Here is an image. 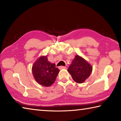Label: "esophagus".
<instances>
[{
  "label": "esophagus",
  "mask_w": 121,
  "mask_h": 121,
  "mask_svg": "<svg viewBox=\"0 0 121 121\" xmlns=\"http://www.w3.org/2000/svg\"><path fill=\"white\" fill-rule=\"evenodd\" d=\"M59 68L60 69H66V67L65 66H60L59 67Z\"/></svg>",
  "instance_id": "obj_1"
}]
</instances>
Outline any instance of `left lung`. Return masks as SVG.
<instances>
[{"mask_svg": "<svg viewBox=\"0 0 121 121\" xmlns=\"http://www.w3.org/2000/svg\"><path fill=\"white\" fill-rule=\"evenodd\" d=\"M67 70L73 81L77 83H82L90 76L92 67L84 59L76 55Z\"/></svg>", "mask_w": 121, "mask_h": 121, "instance_id": "8db88e82", "label": "left lung"}]
</instances>
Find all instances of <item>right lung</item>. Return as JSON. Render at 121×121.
I'll list each match as a JSON object with an SVG mask.
<instances>
[{"mask_svg": "<svg viewBox=\"0 0 121 121\" xmlns=\"http://www.w3.org/2000/svg\"><path fill=\"white\" fill-rule=\"evenodd\" d=\"M34 77L38 84L44 86H50L54 83L60 70L54 63L48 61L47 56L38 58L32 65Z\"/></svg>", "mask_w": 121, "mask_h": 121, "instance_id": "add662e5", "label": "right lung"}]
</instances>
